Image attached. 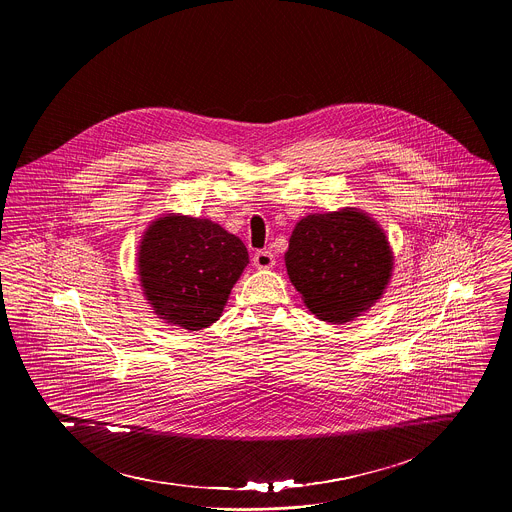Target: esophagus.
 Wrapping results in <instances>:
<instances>
[{
	"mask_svg": "<svg viewBox=\"0 0 512 512\" xmlns=\"http://www.w3.org/2000/svg\"><path fill=\"white\" fill-rule=\"evenodd\" d=\"M252 262H254V266H256L258 270H270V268L276 266V256H274L270 250H258V252L254 254Z\"/></svg>",
	"mask_w": 512,
	"mask_h": 512,
	"instance_id": "1",
	"label": "esophagus"
}]
</instances>
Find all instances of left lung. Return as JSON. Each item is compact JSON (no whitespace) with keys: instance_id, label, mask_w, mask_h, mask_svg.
<instances>
[{"instance_id":"8db88e82","label":"left lung","mask_w":512,"mask_h":512,"mask_svg":"<svg viewBox=\"0 0 512 512\" xmlns=\"http://www.w3.org/2000/svg\"><path fill=\"white\" fill-rule=\"evenodd\" d=\"M293 288L321 321H355L386 292L394 252L368 213L345 207L299 220L284 254Z\"/></svg>"}]
</instances>
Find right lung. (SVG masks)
Returning <instances> with one entry per match:
<instances>
[{
	"label": "right lung",
	"instance_id": "1",
	"mask_svg": "<svg viewBox=\"0 0 512 512\" xmlns=\"http://www.w3.org/2000/svg\"><path fill=\"white\" fill-rule=\"evenodd\" d=\"M250 264L244 242L209 219L165 213L147 224L138 276L153 313L201 331L219 321L230 290Z\"/></svg>",
	"mask_w": 512,
	"mask_h": 512
}]
</instances>
